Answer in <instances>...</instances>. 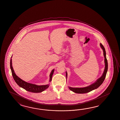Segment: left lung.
Wrapping results in <instances>:
<instances>
[{
    "label": "left lung",
    "mask_w": 120,
    "mask_h": 120,
    "mask_svg": "<svg viewBox=\"0 0 120 120\" xmlns=\"http://www.w3.org/2000/svg\"><path fill=\"white\" fill-rule=\"evenodd\" d=\"M100 47L102 48V49L103 51V55L104 56V61H105V67L104 72L103 73L102 76H101L99 78H98V80H97L94 83L91 84L90 85L86 87H69V89L71 91H73V92L76 93H78V94H84V93H86L87 92H89L91 91H92L94 89H95L99 87L103 82L104 80L105 79V76L106 75V73L107 72L108 70V62L106 58V52H105V48L103 47V46L102 45V44H100ZM66 76L67 77V73L66 72Z\"/></svg>",
    "instance_id": "1"
}]
</instances>
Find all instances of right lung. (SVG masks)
<instances>
[{"mask_svg":"<svg viewBox=\"0 0 120 120\" xmlns=\"http://www.w3.org/2000/svg\"><path fill=\"white\" fill-rule=\"evenodd\" d=\"M10 67L11 69L12 74L13 77V78L16 82V83L18 84L20 87H22L25 89L26 91L32 92L33 93H40L41 92L43 91H44L46 89H47L49 86V84L45 85H37L34 84H31L22 80L21 78L18 77L16 74L15 73V71L13 68L12 65V59H11L10 62ZM54 72V69H53L51 74L50 75V81H51L52 77Z\"/></svg>","mask_w":120,"mask_h":120,"instance_id":"add662e5","label":"right lung"}]
</instances>
